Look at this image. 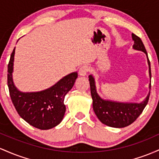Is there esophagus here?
I'll use <instances>...</instances> for the list:
<instances>
[{"label": "esophagus", "mask_w": 159, "mask_h": 159, "mask_svg": "<svg viewBox=\"0 0 159 159\" xmlns=\"http://www.w3.org/2000/svg\"><path fill=\"white\" fill-rule=\"evenodd\" d=\"M89 71V67L87 66H82L79 70V74L81 76H86L87 73Z\"/></svg>", "instance_id": "esophagus-1"}]
</instances>
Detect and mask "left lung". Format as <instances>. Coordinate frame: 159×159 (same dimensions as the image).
<instances>
[{
  "label": "left lung",
  "mask_w": 159,
  "mask_h": 159,
  "mask_svg": "<svg viewBox=\"0 0 159 159\" xmlns=\"http://www.w3.org/2000/svg\"><path fill=\"white\" fill-rule=\"evenodd\" d=\"M134 40L133 49L135 50L141 51L147 56L148 65H149V74L150 83H149V92L147 98L140 103L119 102V101L105 100L101 98L98 94L96 89L95 80L92 75H89V80L90 84L91 94L92 98V107L98 119L103 124L113 128H125L130 125L142 113L143 110L147 106L149 101L151 89V68L150 62L147 50L145 49L142 40L134 34H131Z\"/></svg>",
  "instance_id": "obj_1"
}]
</instances>
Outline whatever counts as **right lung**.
<instances>
[{"label":"right lung","mask_w":159,"mask_h":159,"mask_svg":"<svg viewBox=\"0 0 159 159\" xmlns=\"http://www.w3.org/2000/svg\"><path fill=\"white\" fill-rule=\"evenodd\" d=\"M12 51L8 65L7 84L10 95L16 110L25 122L41 130H48L60 124L64 118L66 107L64 103L66 94L74 86L77 72L64 76L55 85L45 90L22 92L13 83L14 56Z\"/></svg>","instance_id":"1"}]
</instances>
